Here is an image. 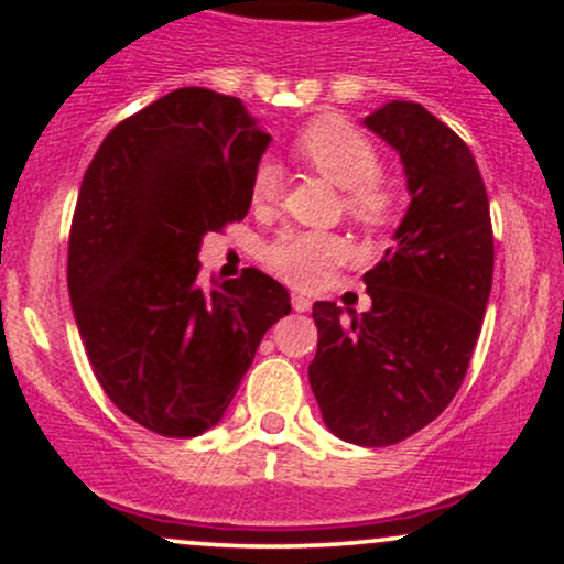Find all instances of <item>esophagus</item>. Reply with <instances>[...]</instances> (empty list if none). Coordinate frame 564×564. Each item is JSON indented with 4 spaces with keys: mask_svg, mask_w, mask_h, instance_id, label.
<instances>
[{
    "mask_svg": "<svg viewBox=\"0 0 564 564\" xmlns=\"http://www.w3.org/2000/svg\"><path fill=\"white\" fill-rule=\"evenodd\" d=\"M291 304H294L296 313H307V310L313 307L310 296H304V294H291Z\"/></svg>",
    "mask_w": 564,
    "mask_h": 564,
    "instance_id": "34e87169",
    "label": "esophagus"
}]
</instances>
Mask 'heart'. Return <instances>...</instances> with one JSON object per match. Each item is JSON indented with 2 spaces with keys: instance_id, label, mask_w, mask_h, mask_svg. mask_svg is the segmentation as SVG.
I'll return each mask as SVG.
<instances>
[{
  "instance_id": "1",
  "label": "heart",
  "mask_w": 564,
  "mask_h": 564,
  "mask_svg": "<svg viewBox=\"0 0 564 564\" xmlns=\"http://www.w3.org/2000/svg\"><path fill=\"white\" fill-rule=\"evenodd\" d=\"M296 153L332 180L345 187L347 212L366 225H384L392 217L394 191L379 177V151L368 134L339 116L313 121L296 134ZM281 193V172L273 161H260L251 174V198L254 204H270ZM264 262L291 283L310 286L318 283L334 264L347 257V243L334 232L286 230L264 246Z\"/></svg>"
}]
</instances>
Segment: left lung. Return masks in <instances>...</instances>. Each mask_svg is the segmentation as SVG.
<instances>
[{
    "instance_id": "obj_1",
    "label": "left lung",
    "mask_w": 564,
    "mask_h": 564,
    "mask_svg": "<svg viewBox=\"0 0 564 564\" xmlns=\"http://www.w3.org/2000/svg\"><path fill=\"white\" fill-rule=\"evenodd\" d=\"M366 127L400 153L411 206L364 275L371 310L315 302L310 387L347 443L381 448L435 422L462 387L494 286V228L469 145L419 102L392 100Z\"/></svg>"
}]
</instances>
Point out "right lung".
<instances>
[{
  "label": "right lung",
  "instance_id": "right-lung-1",
  "mask_svg": "<svg viewBox=\"0 0 564 564\" xmlns=\"http://www.w3.org/2000/svg\"><path fill=\"white\" fill-rule=\"evenodd\" d=\"M270 134L238 97L183 87L116 124L84 172L68 294L121 413L161 437L215 426L289 291L257 268L200 289L206 232L241 223Z\"/></svg>",
  "mask_w": 564,
  "mask_h": 564
}]
</instances>
